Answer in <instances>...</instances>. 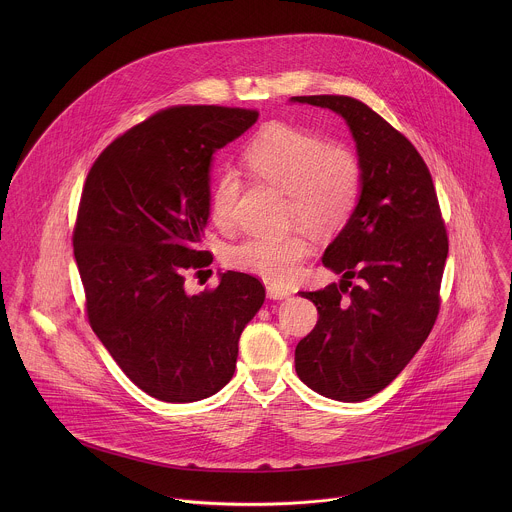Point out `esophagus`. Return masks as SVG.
I'll return each instance as SVG.
<instances>
[{
    "label": "esophagus",
    "instance_id": "esophagus-1",
    "mask_svg": "<svg viewBox=\"0 0 512 512\" xmlns=\"http://www.w3.org/2000/svg\"><path fill=\"white\" fill-rule=\"evenodd\" d=\"M266 292H268V297H270V299H286V297H290V295H292L290 290L280 288V286H276V284H270V286L266 288Z\"/></svg>",
    "mask_w": 512,
    "mask_h": 512
}]
</instances>
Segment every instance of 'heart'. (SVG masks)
I'll list each match as a JSON object with an SVG mask.
<instances>
[{
    "mask_svg": "<svg viewBox=\"0 0 512 512\" xmlns=\"http://www.w3.org/2000/svg\"><path fill=\"white\" fill-rule=\"evenodd\" d=\"M248 171L286 193L288 219L317 234H333L351 219L363 187L361 161L353 149L327 146L315 134L288 124L264 126L244 151ZM240 179L220 173L211 193V215L220 228L234 222ZM311 252V240L301 230L282 238L254 236L230 248V266L274 284H290Z\"/></svg>",
    "mask_w": 512,
    "mask_h": 512,
    "instance_id": "heart-1",
    "label": "heart"
}]
</instances>
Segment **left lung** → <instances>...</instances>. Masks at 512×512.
Segmentation results:
<instances>
[{"label": "left lung", "mask_w": 512, "mask_h": 512, "mask_svg": "<svg viewBox=\"0 0 512 512\" xmlns=\"http://www.w3.org/2000/svg\"><path fill=\"white\" fill-rule=\"evenodd\" d=\"M290 102L339 114L363 169L359 203L321 258L345 280L299 292L319 321L295 347V372L325 398L363 402L404 370L436 323L447 258L438 197L416 147L363 102L327 94Z\"/></svg>", "instance_id": "1"}]
</instances>
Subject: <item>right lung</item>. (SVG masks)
Instances as JSON below:
<instances>
[{"instance_id": "1", "label": "right lung", "mask_w": 512, "mask_h": 512, "mask_svg": "<svg viewBox=\"0 0 512 512\" xmlns=\"http://www.w3.org/2000/svg\"><path fill=\"white\" fill-rule=\"evenodd\" d=\"M258 120L224 106L161 110L94 161L74 226L88 321L126 376L163 402H197L234 374L238 339L266 299L254 276L187 293L211 217V165Z\"/></svg>"}]
</instances>
